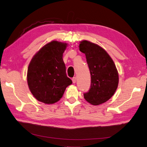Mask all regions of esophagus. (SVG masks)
I'll use <instances>...</instances> for the list:
<instances>
[{"instance_id":"1","label":"esophagus","mask_w":147,"mask_h":147,"mask_svg":"<svg viewBox=\"0 0 147 147\" xmlns=\"http://www.w3.org/2000/svg\"><path fill=\"white\" fill-rule=\"evenodd\" d=\"M72 81H73V83H76V77H74V78H73Z\"/></svg>"}]
</instances>
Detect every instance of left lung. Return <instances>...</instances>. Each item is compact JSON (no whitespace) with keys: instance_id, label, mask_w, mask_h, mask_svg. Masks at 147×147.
<instances>
[{"instance_id":"8db88e82","label":"left lung","mask_w":147,"mask_h":147,"mask_svg":"<svg viewBox=\"0 0 147 147\" xmlns=\"http://www.w3.org/2000/svg\"><path fill=\"white\" fill-rule=\"evenodd\" d=\"M80 50L86 55L91 74V86L84 98L93 105L107 101L115 93L118 85V71L111 57L96 44L83 40Z\"/></svg>"}]
</instances>
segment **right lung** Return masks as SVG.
Here are the masks:
<instances>
[{
  "mask_svg": "<svg viewBox=\"0 0 147 147\" xmlns=\"http://www.w3.org/2000/svg\"><path fill=\"white\" fill-rule=\"evenodd\" d=\"M66 43L53 40L46 44L30 61L27 84L33 96L46 104H53L62 98L72 81L66 73L63 54Z\"/></svg>",
  "mask_w": 147,
  "mask_h": 147,
  "instance_id": "obj_1",
  "label": "right lung"
}]
</instances>
